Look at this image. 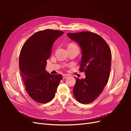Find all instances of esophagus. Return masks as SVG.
I'll list each match as a JSON object with an SVG mask.
<instances>
[{
    "mask_svg": "<svg viewBox=\"0 0 131 131\" xmlns=\"http://www.w3.org/2000/svg\"><path fill=\"white\" fill-rule=\"evenodd\" d=\"M62 76L63 79H66L67 78H68L69 77V75L68 74H63Z\"/></svg>",
    "mask_w": 131,
    "mask_h": 131,
    "instance_id": "34e87169",
    "label": "esophagus"
}]
</instances>
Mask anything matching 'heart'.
Here are the masks:
<instances>
[{
  "instance_id": "obj_1",
  "label": "heart",
  "mask_w": 131,
  "mask_h": 131,
  "mask_svg": "<svg viewBox=\"0 0 131 131\" xmlns=\"http://www.w3.org/2000/svg\"><path fill=\"white\" fill-rule=\"evenodd\" d=\"M76 45H75V44H74V43H70V44L69 45L68 47H70V46H75Z\"/></svg>"
}]
</instances>
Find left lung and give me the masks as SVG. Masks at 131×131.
I'll list each match as a JSON object with an SVG mask.
<instances>
[{
    "label": "left lung",
    "instance_id": "left-lung-1",
    "mask_svg": "<svg viewBox=\"0 0 131 131\" xmlns=\"http://www.w3.org/2000/svg\"><path fill=\"white\" fill-rule=\"evenodd\" d=\"M70 39L81 48L80 72L86 78L76 79L73 89L75 99L80 103L93 102L103 91L108 83L112 63V52L108 43L102 37L90 31L68 33Z\"/></svg>",
    "mask_w": 131,
    "mask_h": 131
}]
</instances>
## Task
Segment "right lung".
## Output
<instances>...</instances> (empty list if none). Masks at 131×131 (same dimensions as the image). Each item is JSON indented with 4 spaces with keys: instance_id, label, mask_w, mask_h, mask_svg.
Here are the masks:
<instances>
[{
    "instance_id": "add662e5",
    "label": "right lung",
    "mask_w": 131,
    "mask_h": 131,
    "mask_svg": "<svg viewBox=\"0 0 131 131\" xmlns=\"http://www.w3.org/2000/svg\"><path fill=\"white\" fill-rule=\"evenodd\" d=\"M64 32L45 29L35 33L23 45L19 58V68L26 90L31 98L46 103L54 98L61 74H50L45 70L53 43Z\"/></svg>"
}]
</instances>
